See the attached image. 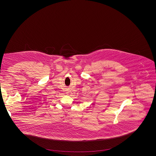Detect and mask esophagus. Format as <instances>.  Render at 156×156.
Returning <instances> with one entry per match:
<instances>
[{"label":"esophagus","mask_w":156,"mask_h":156,"mask_svg":"<svg viewBox=\"0 0 156 156\" xmlns=\"http://www.w3.org/2000/svg\"><path fill=\"white\" fill-rule=\"evenodd\" d=\"M69 93V91H66V93Z\"/></svg>","instance_id":"esophagus-1"}]
</instances>
